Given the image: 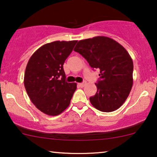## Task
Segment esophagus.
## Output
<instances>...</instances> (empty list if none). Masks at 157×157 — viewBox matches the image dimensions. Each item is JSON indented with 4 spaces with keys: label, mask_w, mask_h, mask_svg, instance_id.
Segmentation results:
<instances>
[{
    "label": "esophagus",
    "mask_w": 157,
    "mask_h": 157,
    "mask_svg": "<svg viewBox=\"0 0 157 157\" xmlns=\"http://www.w3.org/2000/svg\"><path fill=\"white\" fill-rule=\"evenodd\" d=\"M86 84V81H84V82H83V83H78V86L80 87H83V86H85V85Z\"/></svg>",
    "instance_id": "esophagus-1"
}]
</instances>
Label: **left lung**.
Returning a JSON list of instances; mask_svg holds the SVG:
<instances>
[{
    "label": "left lung",
    "mask_w": 157,
    "mask_h": 157,
    "mask_svg": "<svg viewBox=\"0 0 157 157\" xmlns=\"http://www.w3.org/2000/svg\"><path fill=\"white\" fill-rule=\"evenodd\" d=\"M74 51L85 58L91 68L100 69V78L95 83L97 92L89 98L91 104L103 112L119 109L133 85L134 65L127 51L106 36L79 40Z\"/></svg>",
    "instance_id": "left-lung-1"
}]
</instances>
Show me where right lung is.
<instances>
[{"label": "right lung", "mask_w": 157, "mask_h": 157, "mask_svg": "<svg viewBox=\"0 0 157 157\" xmlns=\"http://www.w3.org/2000/svg\"><path fill=\"white\" fill-rule=\"evenodd\" d=\"M77 40L48 43L30 58L24 74V86L31 102L41 112L57 116L69 106L76 83H67L63 63Z\"/></svg>", "instance_id": "obj_1"}]
</instances>
